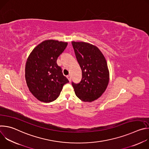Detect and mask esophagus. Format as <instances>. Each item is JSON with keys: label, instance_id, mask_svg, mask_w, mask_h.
<instances>
[{"label": "esophagus", "instance_id": "1", "mask_svg": "<svg viewBox=\"0 0 149 149\" xmlns=\"http://www.w3.org/2000/svg\"><path fill=\"white\" fill-rule=\"evenodd\" d=\"M67 78L68 79L69 81H70V82H71V76H70V75H67Z\"/></svg>", "mask_w": 149, "mask_h": 149}]
</instances>
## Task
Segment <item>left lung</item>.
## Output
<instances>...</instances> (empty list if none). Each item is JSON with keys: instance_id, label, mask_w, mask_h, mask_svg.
<instances>
[{"instance_id": "8db88e82", "label": "left lung", "mask_w": 149, "mask_h": 149, "mask_svg": "<svg viewBox=\"0 0 149 149\" xmlns=\"http://www.w3.org/2000/svg\"><path fill=\"white\" fill-rule=\"evenodd\" d=\"M75 56L82 70V79L72 83L77 97L84 102L100 98L107 88L110 73L107 61L95 45L84 42H72Z\"/></svg>"}]
</instances>
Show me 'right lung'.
I'll return each instance as SVG.
<instances>
[{"label": "right lung", "instance_id": "obj_1", "mask_svg": "<svg viewBox=\"0 0 149 149\" xmlns=\"http://www.w3.org/2000/svg\"><path fill=\"white\" fill-rule=\"evenodd\" d=\"M68 43L56 40H45L29 54L25 65V79L32 95L40 101L50 102L60 95L63 85L69 82L57 65L58 57Z\"/></svg>", "mask_w": 149, "mask_h": 149}]
</instances>
